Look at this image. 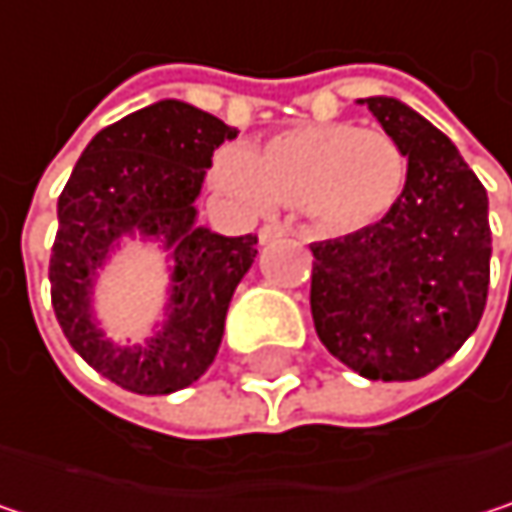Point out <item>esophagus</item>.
<instances>
[{"label":"esophagus","instance_id":"34e87169","mask_svg":"<svg viewBox=\"0 0 512 512\" xmlns=\"http://www.w3.org/2000/svg\"><path fill=\"white\" fill-rule=\"evenodd\" d=\"M290 234V228L287 225H281V222H266L263 228H260V243L263 246H269V243H275V240H281V237H287Z\"/></svg>","mask_w":512,"mask_h":512}]
</instances>
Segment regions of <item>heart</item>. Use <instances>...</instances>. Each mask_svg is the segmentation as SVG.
I'll use <instances>...</instances> for the list:
<instances>
[{"label":"heart","mask_w":512,"mask_h":512,"mask_svg":"<svg viewBox=\"0 0 512 512\" xmlns=\"http://www.w3.org/2000/svg\"><path fill=\"white\" fill-rule=\"evenodd\" d=\"M213 177L225 195L255 213L272 201L296 204L323 231L353 234L397 207L406 189V156L382 130L302 124L257 151H219Z\"/></svg>","instance_id":"heart-1"}]
</instances>
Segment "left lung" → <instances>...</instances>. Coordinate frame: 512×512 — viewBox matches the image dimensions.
<instances>
[{
	"label": "left lung",
	"mask_w": 512,
	"mask_h": 512,
	"mask_svg": "<svg viewBox=\"0 0 512 512\" xmlns=\"http://www.w3.org/2000/svg\"><path fill=\"white\" fill-rule=\"evenodd\" d=\"M406 156V189L376 225L311 243L323 347L364 379L433 373L477 329L489 290V198L454 142L394 97L358 100Z\"/></svg>",
	"instance_id": "left-lung-1"
}]
</instances>
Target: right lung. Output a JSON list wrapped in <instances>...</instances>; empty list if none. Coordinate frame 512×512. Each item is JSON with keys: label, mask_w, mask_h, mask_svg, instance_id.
<instances>
[{"label": "right lung", "mask_w": 512, "mask_h": 512, "mask_svg": "<svg viewBox=\"0 0 512 512\" xmlns=\"http://www.w3.org/2000/svg\"><path fill=\"white\" fill-rule=\"evenodd\" d=\"M237 130L180 100H159L100 130L58 195L50 287L55 320L97 373L136 394L192 385L219 353L231 296L257 257V237L195 225V198L213 151ZM172 249V299L163 329L142 348L112 345L93 323L96 269L121 236Z\"/></svg>", "instance_id": "right-lung-1"}]
</instances>
